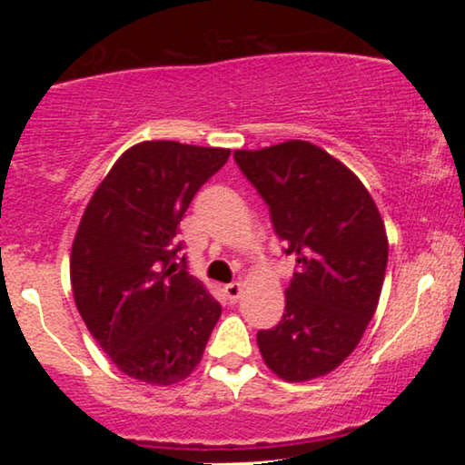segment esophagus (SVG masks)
<instances>
[{
  "instance_id": "34e87169",
  "label": "esophagus",
  "mask_w": 465,
  "mask_h": 465,
  "mask_svg": "<svg viewBox=\"0 0 465 465\" xmlns=\"http://www.w3.org/2000/svg\"><path fill=\"white\" fill-rule=\"evenodd\" d=\"M225 295L229 302H238L240 295H242V284L240 282H233V284L225 286Z\"/></svg>"
}]
</instances>
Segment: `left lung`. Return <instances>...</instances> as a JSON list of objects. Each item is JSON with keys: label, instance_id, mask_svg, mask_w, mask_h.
<instances>
[{"label": "left lung", "instance_id": "left-lung-1", "mask_svg": "<svg viewBox=\"0 0 465 465\" xmlns=\"http://www.w3.org/2000/svg\"><path fill=\"white\" fill-rule=\"evenodd\" d=\"M233 159L297 260L282 322L258 332L260 354L282 381L325 376L354 351L381 300L389 255L381 212L348 165L311 142Z\"/></svg>", "mask_w": 465, "mask_h": 465}]
</instances>
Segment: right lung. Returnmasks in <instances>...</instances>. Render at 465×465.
<instances>
[{
  "mask_svg": "<svg viewBox=\"0 0 465 465\" xmlns=\"http://www.w3.org/2000/svg\"><path fill=\"white\" fill-rule=\"evenodd\" d=\"M229 153L168 140L135 143L80 218L69 258L74 302L117 370L146 385L188 378L221 317V303L179 260L177 233L190 201Z\"/></svg>",
  "mask_w": 465,
  "mask_h": 465,
  "instance_id": "obj_1",
  "label": "right lung"
}]
</instances>
